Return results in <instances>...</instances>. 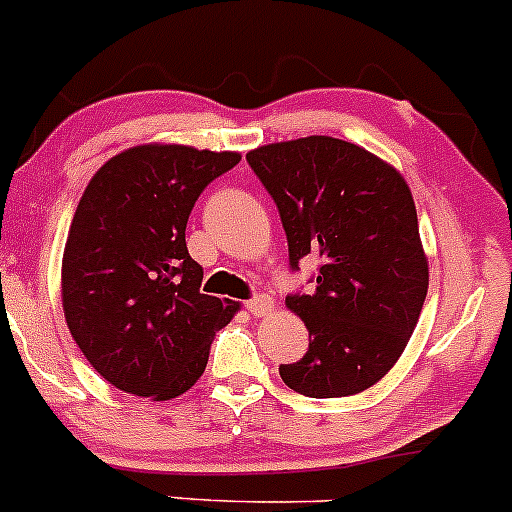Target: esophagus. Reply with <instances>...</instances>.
Segmentation results:
<instances>
[{"label":"esophagus","instance_id":"34e87169","mask_svg":"<svg viewBox=\"0 0 512 512\" xmlns=\"http://www.w3.org/2000/svg\"><path fill=\"white\" fill-rule=\"evenodd\" d=\"M244 305H246V310H249L251 315H266V313H271L273 298H271V295H266V293H258V295H254V298L246 300Z\"/></svg>","mask_w":512,"mask_h":512}]
</instances>
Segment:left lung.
Here are the masks:
<instances>
[{
    "mask_svg": "<svg viewBox=\"0 0 512 512\" xmlns=\"http://www.w3.org/2000/svg\"><path fill=\"white\" fill-rule=\"evenodd\" d=\"M246 162L276 202L291 271L318 258L313 291L286 295L308 352L281 379L313 399L365 392L399 360L429 288L407 182L352 142L310 135L258 147Z\"/></svg>",
    "mask_w": 512,
    "mask_h": 512,
    "instance_id": "obj_1",
    "label": "left lung"
}]
</instances>
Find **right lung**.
I'll use <instances>...</instances> for the list:
<instances>
[{
  "instance_id": "add662e5",
  "label": "right lung",
  "mask_w": 512,
  "mask_h": 512,
  "mask_svg": "<svg viewBox=\"0 0 512 512\" xmlns=\"http://www.w3.org/2000/svg\"><path fill=\"white\" fill-rule=\"evenodd\" d=\"M236 152L140 145L88 182L61 266L63 313L86 360L113 387L172 399L207 367L214 335L239 305L207 293L184 231Z\"/></svg>"
}]
</instances>
